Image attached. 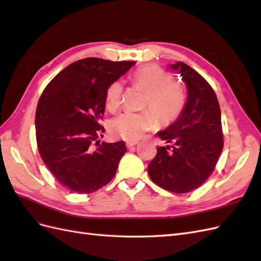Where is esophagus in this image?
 <instances>
[{"label": "esophagus", "instance_id": "esophagus-1", "mask_svg": "<svg viewBox=\"0 0 261 261\" xmlns=\"http://www.w3.org/2000/svg\"><path fill=\"white\" fill-rule=\"evenodd\" d=\"M125 145H126V147H127V148H131V147H134V146L138 145V141H136V140L126 141V142H125Z\"/></svg>", "mask_w": 261, "mask_h": 261}]
</instances>
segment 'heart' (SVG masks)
Here are the masks:
<instances>
[{"mask_svg": "<svg viewBox=\"0 0 261 261\" xmlns=\"http://www.w3.org/2000/svg\"><path fill=\"white\" fill-rule=\"evenodd\" d=\"M131 82L146 92L143 108L150 111L123 112L110 121L109 129L114 136L125 140H137L156 125V116L162 125L170 124L181 114L186 104L185 88L178 82L171 81V75L158 65L150 64L138 68L131 75ZM123 85L113 82L105 94V105L110 111L120 107ZM155 115L153 116V114Z\"/></svg>", "mask_w": 261, "mask_h": 261, "instance_id": "heart-1", "label": "heart"}]
</instances>
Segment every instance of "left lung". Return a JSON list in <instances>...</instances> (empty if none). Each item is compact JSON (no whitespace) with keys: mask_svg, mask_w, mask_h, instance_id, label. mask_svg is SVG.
<instances>
[{"mask_svg":"<svg viewBox=\"0 0 261 261\" xmlns=\"http://www.w3.org/2000/svg\"><path fill=\"white\" fill-rule=\"evenodd\" d=\"M187 86V101L179 118L157 136L170 146L157 147L148 165L151 180L164 190L184 194L206 180L223 149L218 97L208 83L190 66L170 65Z\"/></svg>","mask_w":261,"mask_h":261,"instance_id":"1","label":"left lung"}]
</instances>
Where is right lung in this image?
<instances>
[{
    "label": "right lung",
    "mask_w": 261,
    "mask_h": 261,
    "mask_svg": "<svg viewBox=\"0 0 261 261\" xmlns=\"http://www.w3.org/2000/svg\"><path fill=\"white\" fill-rule=\"evenodd\" d=\"M136 62L84 58L57 74L43 90L36 111L39 153L60 184L90 194L113 178L126 152L124 141L99 142L105 94ZM103 137V136H102Z\"/></svg>",
    "instance_id": "right-lung-1"
}]
</instances>
